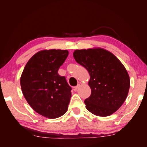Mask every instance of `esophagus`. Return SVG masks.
I'll return each instance as SVG.
<instances>
[{
    "mask_svg": "<svg viewBox=\"0 0 147 147\" xmlns=\"http://www.w3.org/2000/svg\"><path fill=\"white\" fill-rule=\"evenodd\" d=\"M79 86H80V84H78V85L76 86H74L73 87V90L75 91H76L77 90V89L79 88Z\"/></svg>",
    "mask_w": 147,
    "mask_h": 147,
    "instance_id": "34e87169",
    "label": "esophagus"
}]
</instances>
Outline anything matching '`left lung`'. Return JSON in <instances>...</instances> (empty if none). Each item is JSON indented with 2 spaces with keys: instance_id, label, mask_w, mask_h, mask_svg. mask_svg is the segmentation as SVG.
Instances as JSON below:
<instances>
[{
  "instance_id": "left-lung-1",
  "label": "left lung",
  "mask_w": 147,
  "mask_h": 147,
  "mask_svg": "<svg viewBox=\"0 0 147 147\" xmlns=\"http://www.w3.org/2000/svg\"><path fill=\"white\" fill-rule=\"evenodd\" d=\"M73 55L90 75L91 94L84 101L86 109L99 117L116 112L125 101L130 87L129 77L122 63L102 48L77 50Z\"/></svg>"
}]
</instances>
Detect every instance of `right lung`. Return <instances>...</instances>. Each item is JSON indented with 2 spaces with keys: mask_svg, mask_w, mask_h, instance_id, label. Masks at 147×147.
Returning <instances> with one entry per match:
<instances>
[{
  "mask_svg": "<svg viewBox=\"0 0 147 147\" xmlns=\"http://www.w3.org/2000/svg\"><path fill=\"white\" fill-rule=\"evenodd\" d=\"M67 50H42L29 60L22 73V92L28 104L42 116L54 119L67 110L72 88L58 70L63 64Z\"/></svg>",
  "mask_w": 147,
  "mask_h": 147,
  "instance_id": "right-lung-1",
  "label": "right lung"
}]
</instances>
